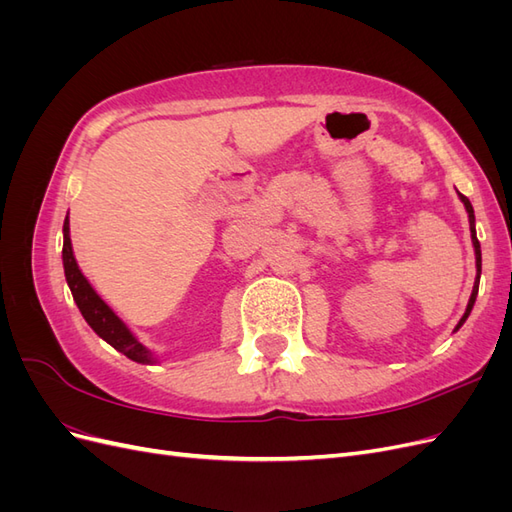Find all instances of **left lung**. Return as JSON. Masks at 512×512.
<instances>
[{
    "mask_svg": "<svg viewBox=\"0 0 512 512\" xmlns=\"http://www.w3.org/2000/svg\"><path fill=\"white\" fill-rule=\"evenodd\" d=\"M459 198H461V203H463V207H466V211H468V220H470V235H472V245H474V256H476V280H474V288H472V294H470V301H468V307H466V314L461 316V320L457 322V327H455V331H459L461 329V324L468 320V316H470V312H472V307H474V301H476V294H478V282H480V267H483V258H480V243H478V239H476V220H474V209H472V203L470 200L463 196V194H459Z\"/></svg>",
    "mask_w": 512,
    "mask_h": 512,
    "instance_id": "8db88e82",
    "label": "left lung"
}]
</instances>
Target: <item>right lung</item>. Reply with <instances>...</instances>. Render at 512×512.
<instances>
[{"label":"right lung","mask_w":512,"mask_h":512,"mask_svg":"<svg viewBox=\"0 0 512 512\" xmlns=\"http://www.w3.org/2000/svg\"><path fill=\"white\" fill-rule=\"evenodd\" d=\"M61 258H64V273H66V282L70 286L74 303L79 305L81 314L87 320L89 327L94 329L106 344H111L115 350L126 354L128 359H132L136 363H143V365L156 363L151 350L138 342L134 333L126 327V322H123L113 312V309L100 299V294L91 288L87 277L81 273L79 265H76V258L72 252V241H70V220L68 218L64 222V250H61Z\"/></svg>","instance_id":"right-lung-1"}]
</instances>
